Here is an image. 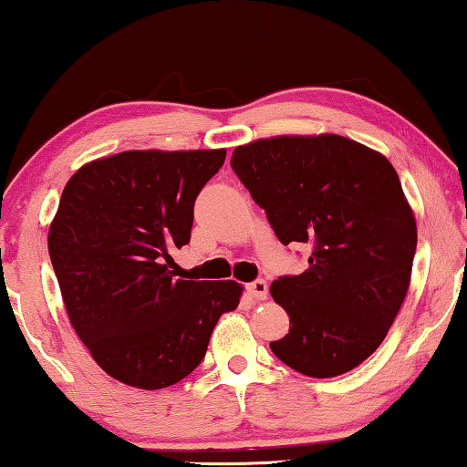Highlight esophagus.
<instances>
[{"instance_id":"1","label":"esophagus","mask_w":467,"mask_h":467,"mask_svg":"<svg viewBox=\"0 0 467 467\" xmlns=\"http://www.w3.org/2000/svg\"><path fill=\"white\" fill-rule=\"evenodd\" d=\"M247 296L254 297V300H266L268 297V285L266 281H254L247 285Z\"/></svg>"}]
</instances>
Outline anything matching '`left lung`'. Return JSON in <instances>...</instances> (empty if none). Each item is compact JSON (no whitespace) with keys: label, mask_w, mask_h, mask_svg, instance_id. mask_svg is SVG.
Masks as SVG:
<instances>
[{"label":"left lung","mask_w":467,"mask_h":467,"mask_svg":"<svg viewBox=\"0 0 467 467\" xmlns=\"http://www.w3.org/2000/svg\"><path fill=\"white\" fill-rule=\"evenodd\" d=\"M231 165L283 245H312L302 275L270 285L289 317L270 350L308 378L352 371L384 342L411 283L417 224L399 173L337 134L260 138Z\"/></svg>","instance_id":"left-lung-1"}]
</instances>
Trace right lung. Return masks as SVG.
<instances>
[{
  "label": "right lung",
  "mask_w": 467,
  "mask_h": 467,
  "mask_svg": "<svg viewBox=\"0 0 467 467\" xmlns=\"http://www.w3.org/2000/svg\"><path fill=\"white\" fill-rule=\"evenodd\" d=\"M226 149L123 150L81 165L62 191L47 252L75 333L104 373L161 389L203 360L236 281H184L171 252Z\"/></svg>",
  "instance_id": "add662e5"
}]
</instances>
